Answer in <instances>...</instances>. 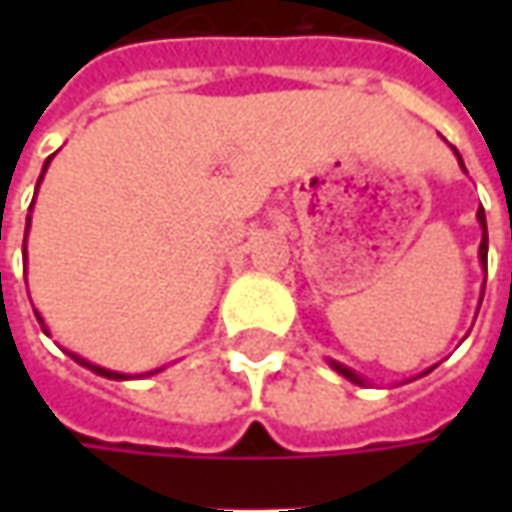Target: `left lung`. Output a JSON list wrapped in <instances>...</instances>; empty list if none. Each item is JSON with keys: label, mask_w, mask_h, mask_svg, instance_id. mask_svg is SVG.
<instances>
[{"label": "left lung", "mask_w": 512, "mask_h": 512, "mask_svg": "<svg viewBox=\"0 0 512 512\" xmlns=\"http://www.w3.org/2000/svg\"><path fill=\"white\" fill-rule=\"evenodd\" d=\"M453 153H456V159H459V165H462V170L464 173H467V168H464V162H462V156H459V150L453 148ZM476 219H479V227H482V245H479V262H482V270L484 273H487V219H484V207H479V210H476ZM479 305H482V302H479ZM327 362H330V367H333V370H336V373H342L344 379H347V382H353V384H367L362 379V376H359V373H356V370H350V367H344L342 362H333V359H327ZM430 370H433V367H430ZM430 370H427V373H430Z\"/></svg>", "instance_id": "obj_1"}]
</instances>
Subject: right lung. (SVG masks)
<instances>
[{"instance_id": "obj_1", "label": "right lung", "mask_w": 512, "mask_h": 512, "mask_svg": "<svg viewBox=\"0 0 512 512\" xmlns=\"http://www.w3.org/2000/svg\"><path fill=\"white\" fill-rule=\"evenodd\" d=\"M50 159H53V156H48V159H45V168H42V176H39V182H36V190H39V185H42V179H45V170H48ZM33 199H36V193H33ZM30 207H33V205H30ZM28 230H30V216H28V227H25V245H22V256H25V262H28ZM33 313H36V310H33ZM36 319H39V325H42V330H45V333H48V336H50V330H48V325H45V319H42L39 313H36ZM65 353H68L73 362H79V364H82V367H88V370H93L96 376H105V379H116V382H128V379H142V376H153V373H159V370H162V367H159V370H150V373L128 376V373H116V370H108V367H99V364L88 362V359H82V356H76V353H70V350H65Z\"/></svg>"}]
</instances>
